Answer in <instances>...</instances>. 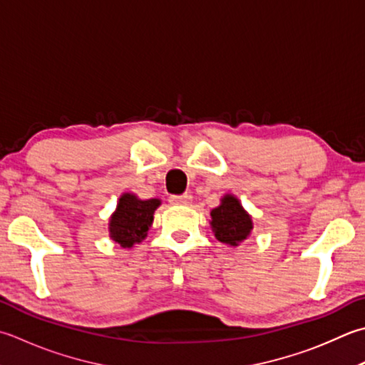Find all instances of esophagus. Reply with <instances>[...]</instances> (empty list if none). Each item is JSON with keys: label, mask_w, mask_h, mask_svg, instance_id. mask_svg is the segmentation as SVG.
<instances>
[{"label": "esophagus", "mask_w": 365, "mask_h": 365, "mask_svg": "<svg viewBox=\"0 0 365 365\" xmlns=\"http://www.w3.org/2000/svg\"><path fill=\"white\" fill-rule=\"evenodd\" d=\"M191 199H192L191 195H187V192H185L182 196H170L169 202L173 205H188L191 202Z\"/></svg>", "instance_id": "esophagus-1"}]
</instances>
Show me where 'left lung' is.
<instances>
[{
    "label": "left lung",
    "instance_id": "left-lung-1",
    "mask_svg": "<svg viewBox=\"0 0 365 365\" xmlns=\"http://www.w3.org/2000/svg\"><path fill=\"white\" fill-rule=\"evenodd\" d=\"M210 217L212 231L221 244L237 247L253 230L252 217L232 195L223 196L221 204L210 212Z\"/></svg>",
    "mask_w": 365,
    "mask_h": 365
}]
</instances>
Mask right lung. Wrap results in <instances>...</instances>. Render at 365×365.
Here are the masks:
<instances>
[{
	"label": "right lung",
	"instance_id": "1",
	"mask_svg": "<svg viewBox=\"0 0 365 365\" xmlns=\"http://www.w3.org/2000/svg\"><path fill=\"white\" fill-rule=\"evenodd\" d=\"M160 204V199L142 201L131 192L121 195L109 221L110 239L123 248L139 244L147 237L148 227L153 223V213Z\"/></svg>",
	"mask_w": 365,
	"mask_h": 365
}]
</instances>
